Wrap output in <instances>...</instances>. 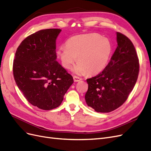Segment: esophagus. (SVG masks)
Returning <instances> with one entry per match:
<instances>
[{"instance_id":"esophagus-1","label":"esophagus","mask_w":151,"mask_h":151,"mask_svg":"<svg viewBox=\"0 0 151 151\" xmlns=\"http://www.w3.org/2000/svg\"><path fill=\"white\" fill-rule=\"evenodd\" d=\"M82 79L80 78L79 77H77V76H74V82H79L80 81H81Z\"/></svg>"}]
</instances>
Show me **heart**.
Returning <instances> with one entry per match:
<instances>
[{"label":"heart","instance_id":"heart-1","mask_svg":"<svg viewBox=\"0 0 151 151\" xmlns=\"http://www.w3.org/2000/svg\"><path fill=\"white\" fill-rule=\"evenodd\" d=\"M109 41L97 33L74 36L68 39L66 46L58 48L57 53L62 65L70 68L77 60L74 67L77 74H96L106 67L111 52Z\"/></svg>","mask_w":151,"mask_h":151}]
</instances>
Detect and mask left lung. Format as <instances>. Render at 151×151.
<instances>
[{"label": "left lung", "mask_w": 151, "mask_h": 151, "mask_svg": "<svg viewBox=\"0 0 151 151\" xmlns=\"http://www.w3.org/2000/svg\"><path fill=\"white\" fill-rule=\"evenodd\" d=\"M117 47L111 60L99 74L87 79L85 99L96 111L111 112L125 102L138 78L139 62L130 40L116 33Z\"/></svg>", "instance_id": "obj_1"}]
</instances>
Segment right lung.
I'll list each match as a JSON object with an SVG mask.
<instances>
[{
    "label": "right lung",
    "instance_id": "1",
    "mask_svg": "<svg viewBox=\"0 0 151 151\" xmlns=\"http://www.w3.org/2000/svg\"><path fill=\"white\" fill-rule=\"evenodd\" d=\"M61 31L42 29L28 36L17 48L13 62L17 87L29 103L44 110L60 106L74 83L56 60V40Z\"/></svg>",
    "mask_w": 151,
    "mask_h": 151
}]
</instances>
